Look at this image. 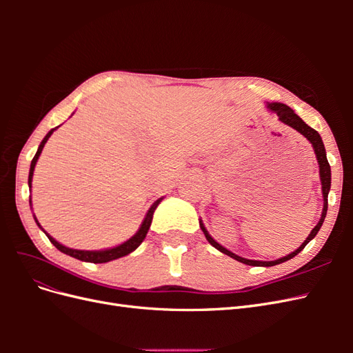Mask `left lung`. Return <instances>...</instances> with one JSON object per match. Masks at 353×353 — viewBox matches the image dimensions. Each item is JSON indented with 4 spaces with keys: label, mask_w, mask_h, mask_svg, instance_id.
Listing matches in <instances>:
<instances>
[{
    "label": "left lung",
    "mask_w": 353,
    "mask_h": 353,
    "mask_svg": "<svg viewBox=\"0 0 353 353\" xmlns=\"http://www.w3.org/2000/svg\"><path fill=\"white\" fill-rule=\"evenodd\" d=\"M268 108H270V110H272L276 116H279V119H280L281 122H284V123L288 125V126H292L293 130H296L297 132H301V134L306 138V140H309V143L312 144L314 152H315V154H316L318 165H319V176H321L323 196H324V209H323L321 219H319V222L316 223V227L311 231V234H309V237L305 240V243H302L301 248H299L297 250H294L293 253L284 256V258H281V259L268 261V262L244 259V258H240V256H237V254H234L232 252L227 250L225 248H222L221 244H218L215 240H213V239L209 236V232L206 231L205 225H203L201 221H200V228H201L203 234H205V236H206V240L213 245V248L218 249V250L222 252V253L228 254L230 258H232V259H236V261H239V262H241V263H245V265H252V266H274V265H279V263H283V262H285V261H288V259H292V258H294V256H296L297 253H301V252L305 249V245L316 236L319 228H321V225H323V222H324L325 215H327L328 191H330V187H331V170H330V163H328V160H327L325 148H324V144H323V140H321V137H319V134L314 130V128L306 125V123L301 119V117H299L290 108H288V105H285V104H283V103H271V104H268Z\"/></svg>",
    "instance_id": "1"
}]
</instances>
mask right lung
Returning a JSON list of instances; mask_svg holds the SVG:
<instances>
[{
	"label": "right lung",
	"instance_id": "right-lung-1",
	"mask_svg": "<svg viewBox=\"0 0 353 353\" xmlns=\"http://www.w3.org/2000/svg\"><path fill=\"white\" fill-rule=\"evenodd\" d=\"M54 132V130H51L47 135H46V138L44 140L41 141V144H39V147H38V152H37V154L34 156V159H32V163H30V170H29V187H30V184H32V176H34V169H35V165H37V160H38V157H39V154H41V152H42V148H44V145H46V143H47V140L50 138V135ZM162 201V197L160 199H157L154 203H153V206L148 209V212H147V215H145V218H144V221H143V223H141V227H140V230H138V232L135 234V236L132 237V239H130L128 241H125L123 244H121V245H117V248H113V249H109V250H100V252H87V250H74V249H69V248H65V245L63 244H60V243H57L54 239L52 237H50L48 234H47V237H48V240L56 245V248L60 250V252H63V253H66V254H69V256H72V258H77V259H79V261H85V262H92V263H104V262H110V261H113V259H117V258H122V256H126V254H130L131 252H134L138 245H140L141 243H143V240L145 239V236H147V231H148V228H150V225H152V219H153V213H154V210H156V208H157V205L159 203ZM35 221H37V218H35ZM37 223H38V221H37ZM38 227H41L39 223H38Z\"/></svg>",
	"mask_w": 353,
	"mask_h": 353
}]
</instances>
